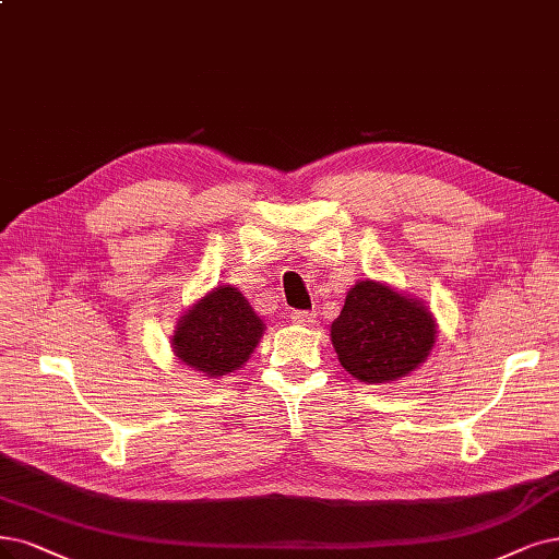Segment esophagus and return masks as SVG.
<instances>
[{
	"mask_svg": "<svg viewBox=\"0 0 559 559\" xmlns=\"http://www.w3.org/2000/svg\"><path fill=\"white\" fill-rule=\"evenodd\" d=\"M316 318H318L316 311H293L290 313V320L295 324H301V326H311L316 322Z\"/></svg>",
	"mask_w": 559,
	"mask_h": 559,
	"instance_id": "1",
	"label": "esophagus"
}]
</instances>
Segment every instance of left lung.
I'll use <instances>...</instances> for the list:
<instances>
[{"label": "left lung", "instance_id": "8db88e82", "mask_svg": "<svg viewBox=\"0 0 559 559\" xmlns=\"http://www.w3.org/2000/svg\"><path fill=\"white\" fill-rule=\"evenodd\" d=\"M332 343L349 376L382 384L409 376L436 343L428 308L386 285L359 281L332 324Z\"/></svg>", "mask_w": 559, "mask_h": 559}]
</instances>
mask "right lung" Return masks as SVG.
Segmentation results:
<instances>
[{"mask_svg":"<svg viewBox=\"0 0 559 559\" xmlns=\"http://www.w3.org/2000/svg\"><path fill=\"white\" fill-rule=\"evenodd\" d=\"M262 320L233 285H221L186 313L175 332V355L204 376L241 368L262 336Z\"/></svg>","mask_w":559,"mask_h":559,"instance_id":"right-lung-1","label":"right lung"}]
</instances>
